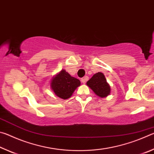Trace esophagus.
Wrapping results in <instances>:
<instances>
[{"label":"esophagus","instance_id":"1","mask_svg":"<svg viewBox=\"0 0 154 154\" xmlns=\"http://www.w3.org/2000/svg\"><path fill=\"white\" fill-rule=\"evenodd\" d=\"M88 77L86 76V77H83L82 79V82L83 83V84H85V83H86V82L88 81Z\"/></svg>","mask_w":154,"mask_h":154}]
</instances>
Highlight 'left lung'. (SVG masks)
<instances>
[{"instance_id":"left-lung-1","label":"left lung","mask_w":154,"mask_h":154,"mask_svg":"<svg viewBox=\"0 0 154 154\" xmlns=\"http://www.w3.org/2000/svg\"><path fill=\"white\" fill-rule=\"evenodd\" d=\"M87 85L100 98H105L110 94V85L106 82L105 75L100 72L94 75L87 82Z\"/></svg>"}]
</instances>
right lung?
<instances>
[{"mask_svg":"<svg viewBox=\"0 0 154 154\" xmlns=\"http://www.w3.org/2000/svg\"><path fill=\"white\" fill-rule=\"evenodd\" d=\"M80 85L79 79L71 77L63 69L52 78L51 88L57 96L65 100L71 97L75 89Z\"/></svg>","mask_w":154,"mask_h":154,"instance_id":"obj_1","label":"right lung"}]
</instances>
